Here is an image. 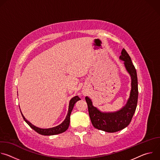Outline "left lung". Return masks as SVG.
Wrapping results in <instances>:
<instances>
[{
	"instance_id": "left-lung-1",
	"label": "left lung",
	"mask_w": 160,
	"mask_h": 160,
	"mask_svg": "<svg viewBox=\"0 0 160 160\" xmlns=\"http://www.w3.org/2000/svg\"><path fill=\"white\" fill-rule=\"evenodd\" d=\"M120 59L131 77V90L126 104L115 112H102L94 106L91 99L86 96L89 117L93 126L107 132H116L127 127L130 123L135 111L138 100V82L135 68L131 58L125 49H123Z\"/></svg>"
}]
</instances>
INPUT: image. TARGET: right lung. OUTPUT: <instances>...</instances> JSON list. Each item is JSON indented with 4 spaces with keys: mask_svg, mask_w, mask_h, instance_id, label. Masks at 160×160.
<instances>
[{
    "mask_svg": "<svg viewBox=\"0 0 160 160\" xmlns=\"http://www.w3.org/2000/svg\"><path fill=\"white\" fill-rule=\"evenodd\" d=\"M80 100V99L77 96L73 97L70 101L69 103V107H68V114L66 117L65 120L59 125L56 126V127H54L52 128H41L39 127H37L35 125H33V124H32L29 121H28L25 117L22 115L21 111V115L22 118H23L24 120L28 123V125L32 128H33L35 132H37V133H38L39 134L43 135H56V134H59V133H61L64 132H65L68 128V127L70 125V115L71 112L73 109V106L75 105V104L78 101Z\"/></svg>",
    "mask_w": 160,
    "mask_h": 160,
    "instance_id": "right-lung-1",
    "label": "right lung"
}]
</instances>
